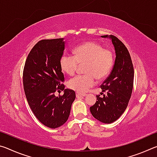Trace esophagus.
<instances>
[{
	"label": "esophagus",
	"mask_w": 157,
	"mask_h": 157,
	"mask_svg": "<svg viewBox=\"0 0 157 157\" xmlns=\"http://www.w3.org/2000/svg\"><path fill=\"white\" fill-rule=\"evenodd\" d=\"M86 94H81L79 92H76V96L77 97H84L86 96Z\"/></svg>",
	"instance_id": "34e87169"
}]
</instances>
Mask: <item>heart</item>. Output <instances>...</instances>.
Here are the masks:
<instances>
[{
    "instance_id": "b5f03b06",
    "label": "heart",
    "mask_w": 157,
    "mask_h": 157,
    "mask_svg": "<svg viewBox=\"0 0 157 157\" xmlns=\"http://www.w3.org/2000/svg\"><path fill=\"white\" fill-rule=\"evenodd\" d=\"M73 55H63L60 59L62 70L68 75H73L79 65L84 64L86 74L74 77L68 82L69 88L85 92L94 86L96 78L102 79L110 73L113 65V54L111 50L103 48L94 41H87L76 47Z\"/></svg>"
}]
</instances>
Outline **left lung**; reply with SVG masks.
Returning a JSON list of instances; mask_svg holds the SVG:
<instances>
[{"label": "left lung", "mask_w": 157, "mask_h": 157, "mask_svg": "<svg viewBox=\"0 0 157 157\" xmlns=\"http://www.w3.org/2000/svg\"><path fill=\"white\" fill-rule=\"evenodd\" d=\"M101 36L111 39L116 59L110 75L100 86L103 96L97 95L98 100L90 107V111L98 121L110 124L120 118L128 105L134 84V67L129 52L123 42L113 35Z\"/></svg>", "instance_id": "obj_1"}]
</instances>
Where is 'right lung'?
<instances>
[{
	"label": "right lung",
	"mask_w": 157,
	"mask_h": 157,
	"mask_svg": "<svg viewBox=\"0 0 157 157\" xmlns=\"http://www.w3.org/2000/svg\"><path fill=\"white\" fill-rule=\"evenodd\" d=\"M64 48L63 38L39 41L29 53L23 69V88L29 106L42 124L52 129L67 121L75 99V91L64 89L61 84L64 81L60 66ZM57 90H63L64 94L55 97Z\"/></svg>",
	"instance_id": "obj_1"
}]
</instances>
